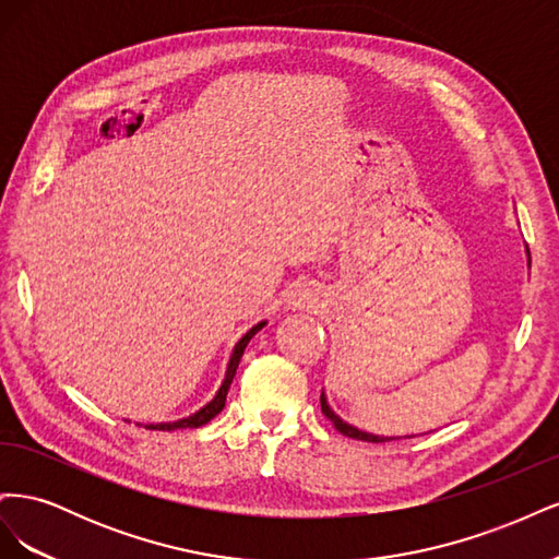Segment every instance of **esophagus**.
Returning <instances> with one entry per match:
<instances>
[{
    "label": "esophagus",
    "mask_w": 559,
    "mask_h": 559,
    "mask_svg": "<svg viewBox=\"0 0 559 559\" xmlns=\"http://www.w3.org/2000/svg\"><path fill=\"white\" fill-rule=\"evenodd\" d=\"M292 310H317L319 308V296L312 289H298L289 298Z\"/></svg>",
    "instance_id": "34e87169"
}]
</instances>
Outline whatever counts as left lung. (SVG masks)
Instances as JSON below:
<instances>
[{
	"instance_id": "1",
	"label": "left lung",
	"mask_w": 559,
	"mask_h": 559,
	"mask_svg": "<svg viewBox=\"0 0 559 559\" xmlns=\"http://www.w3.org/2000/svg\"><path fill=\"white\" fill-rule=\"evenodd\" d=\"M321 413H324L329 419H331V425L341 431L343 436H349V438H357V441H366V443H386V441H396V438H386V436H373V433H366V431H359L357 427H349L347 421H343L341 417H337L331 408H329V403H326V399H324V394H321ZM408 438H413V436H408Z\"/></svg>"
}]
</instances>
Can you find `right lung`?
<instances>
[{"mask_svg": "<svg viewBox=\"0 0 559 559\" xmlns=\"http://www.w3.org/2000/svg\"><path fill=\"white\" fill-rule=\"evenodd\" d=\"M265 326V321H261V324H257L253 326L251 331H247L245 335H242V341L235 345V349H233V357H230V364H228V370H226V380H224V384H222V389H218V394L205 405V408L202 411H198L195 415H191V417H186V419H179V421H170V425H148L146 429H154V431H175V429H198V427H202V425H207V421L212 419V417H216L218 413L224 411V405H226V394H228V389H230V382H233V378H235V370H238V364H240V359H242V352H245V347L249 345V341L253 335H257L261 329Z\"/></svg>", "mask_w": 559, "mask_h": 559, "instance_id": "add662e5", "label": "right lung"}]
</instances>
